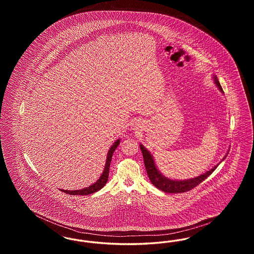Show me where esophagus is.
<instances>
[{
	"label": "esophagus",
	"instance_id": "1",
	"mask_svg": "<svg viewBox=\"0 0 254 254\" xmlns=\"http://www.w3.org/2000/svg\"><path fill=\"white\" fill-rule=\"evenodd\" d=\"M131 127L133 129H139L142 127V121L139 119H134L131 121Z\"/></svg>",
	"mask_w": 254,
	"mask_h": 254
}]
</instances>
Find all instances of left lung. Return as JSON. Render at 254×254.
Instances as JSON below:
<instances>
[{"label": "left lung", "mask_w": 254, "mask_h": 254, "mask_svg": "<svg viewBox=\"0 0 254 254\" xmlns=\"http://www.w3.org/2000/svg\"><path fill=\"white\" fill-rule=\"evenodd\" d=\"M212 79L214 84L217 85L218 89L224 93L223 88L220 85L219 81H218L217 76L216 75H212ZM140 148L141 151L143 153V157H144V163H145V169H146V173L148 175V178L151 182V184L153 186H155L158 190L165 191L167 193H181V192H185L188 190H190L191 189L195 188L197 185H199L200 183L204 181L206 179L215 169H217L219 164L224 161L227 155L229 154L228 151L227 154L225 155V157L222 159V161L220 163H218L216 166H214L212 169L207 170L205 173L196 176L194 178H190V179H185V180H176V179H170L169 177H166L159 169H158L157 166L155 164L154 158L152 156V154L147 150V148H145V145L140 144Z\"/></svg>", "instance_id": "left-lung-1"}]
</instances>
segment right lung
<instances>
[{
  "instance_id": "obj_1",
  "label": "right lung",
  "mask_w": 254,
  "mask_h": 254,
  "mask_svg": "<svg viewBox=\"0 0 254 254\" xmlns=\"http://www.w3.org/2000/svg\"><path fill=\"white\" fill-rule=\"evenodd\" d=\"M120 145V139H117L113 145L110 146L107 155V160H106V165H105V169L103 170L101 176L99 177V179L95 183H93L92 185H90L89 187L82 189V190H60L62 191L65 192V193L70 194V195H89V194L97 192L98 190H100L102 188L105 187V185L107 184L108 179H109V167H110V162H111V158L113 155V152L115 151V149L117 148V146Z\"/></svg>"
}]
</instances>
